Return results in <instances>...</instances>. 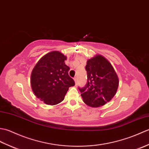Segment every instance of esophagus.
<instances>
[{
  "instance_id": "34e87169",
  "label": "esophagus",
  "mask_w": 149,
  "mask_h": 149,
  "mask_svg": "<svg viewBox=\"0 0 149 149\" xmlns=\"http://www.w3.org/2000/svg\"><path fill=\"white\" fill-rule=\"evenodd\" d=\"M74 81H75V85H77V77H75V78L74 79Z\"/></svg>"
}]
</instances>
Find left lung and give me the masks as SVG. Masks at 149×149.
I'll return each mask as SVG.
<instances>
[{
  "instance_id": "obj_1",
  "label": "left lung",
  "mask_w": 149,
  "mask_h": 149,
  "mask_svg": "<svg viewBox=\"0 0 149 149\" xmlns=\"http://www.w3.org/2000/svg\"><path fill=\"white\" fill-rule=\"evenodd\" d=\"M88 81L83 88H79L84 102L92 107L102 106L111 100L118 90V75L110 62L96 54L88 59L86 65Z\"/></svg>"
}]
</instances>
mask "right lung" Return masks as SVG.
<instances>
[{"label":"right lung","mask_w":149,"mask_h":149,"mask_svg":"<svg viewBox=\"0 0 149 149\" xmlns=\"http://www.w3.org/2000/svg\"><path fill=\"white\" fill-rule=\"evenodd\" d=\"M67 58L59 51H52L40 59L31 75V85L38 99L48 105H56L64 100L68 88L75 85L69 76Z\"/></svg>","instance_id":"add662e5"}]
</instances>
